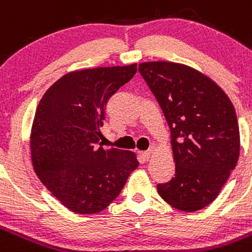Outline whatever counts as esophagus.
Listing matches in <instances>:
<instances>
[{"label": "esophagus", "instance_id": "34e87169", "mask_svg": "<svg viewBox=\"0 0 252 252\" xmlns=\"http://www.w3.org/2000/svg\"><path fill=\"white\" fill-rule=\"evenodd\" d=\"M151 154H152V149H150V150H147V151L142 152V158H144V160L145 161H149V158H150V156H151Z\"/></svg>", "mask_w": 252, "mask_h": 252}]
</instances>
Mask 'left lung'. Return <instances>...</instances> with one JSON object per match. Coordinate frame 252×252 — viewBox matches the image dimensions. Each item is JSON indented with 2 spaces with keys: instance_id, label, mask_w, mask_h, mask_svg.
<instances>
[{
  "instance_id": "8db88e82",
  "label": "left lung",
  "mask_w": 252,
  "mask_h": 252,
  "mask_svg": "<svg viewBox=\"0 0 252 252\" xmlns=\"http://www.w3.org/2000/svg\"><path fill=\"white\" fill-rule=\"evenodd\" d=\"M138 71L171 130L175 176L158 185L161 197L181 211L204 209L219 196L240 156L231 100L209 76L188 64L150 61Z\"/></svg>"
}]
</instances>
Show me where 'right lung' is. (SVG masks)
Masks as SVG:
<instances>
[{"instance_id":"1","label":"right lung","mask_w":252,"mask_h":252,"mask_svg":"<svg viewBox=\"0 0 252 252\" xmlns=\"http://www.w3.org/2000/svg\"><path fill=\"white\" fill-rule=\"evenodd\" d=\"M136 71L137 63L71 71L37 106L30 135L32 166L47 190L76 214L105 210L137 168L135 152L97 146L106 103Z\"/></svg>"}]
</instances>
